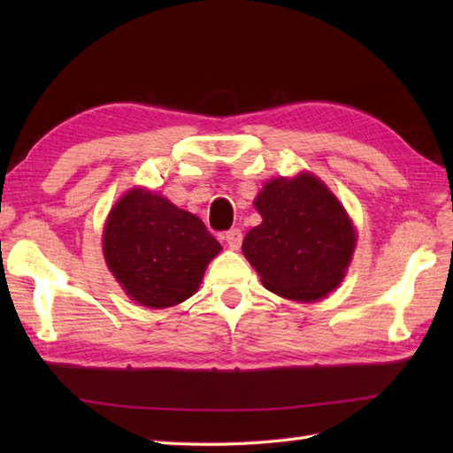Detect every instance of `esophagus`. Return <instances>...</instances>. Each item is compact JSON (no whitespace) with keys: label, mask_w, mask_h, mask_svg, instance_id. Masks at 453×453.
<instances>
[{"label":"esophagus","mask_w":453,"mask_h":453,"mask_svg":"<svg viewBox=\"0 0 453 453\" xmlns=\"http://www.w3.org/2000/svg\"><path fill=\"white\" fill-rule=\"evenodd\" d=\"M221 239H224L229 249H239V247H242V242H243V234H242V229L234 227V229H229V232L221 235Z\"/></svg>","instance_id":"1"}]
</instances>
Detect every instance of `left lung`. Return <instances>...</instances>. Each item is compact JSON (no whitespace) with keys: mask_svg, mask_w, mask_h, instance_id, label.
Segmentation results:
<instances>
[{"mask_svg":"<svg viewBox=\"0 0 453 453\" xmlns=\"http://www.w3.org/2000/svg\"><path fill=\"white\" fill-rule=\"evenodd\" d=\"M263 221L243 239V255L266 290L315 302L344 278L356 234L341 202L319 179L300 175L266 182L255 200Z\"/></svg>","mask_w":453,"mask_h":453,"instance_id":"8db88e82","label":"left lung"}]
</instances>
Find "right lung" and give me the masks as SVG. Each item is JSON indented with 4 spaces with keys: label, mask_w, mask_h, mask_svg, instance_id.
<instances>
[{
    "label": "right lung",
    "mask_w": 453,
    "mask_h": 453,
    "mask_svg": "<svg viewBox=\"0 0 453 453\" xmlns=\"http://www.w3.org/2000/svg\"><path fill=\"white\" fill-rule=\"evenodd\" d=\"M219 249L200 218L142 188L119 200L103 237L114 278L153 310L188 300Z\"/></svg>",
    "instance_id": "right-lung-1"
}]
</instances>
